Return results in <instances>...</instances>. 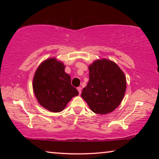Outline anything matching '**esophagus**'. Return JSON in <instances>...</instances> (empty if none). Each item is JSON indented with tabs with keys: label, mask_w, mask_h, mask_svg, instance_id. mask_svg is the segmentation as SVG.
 Segmentation results:
<instances>
[{
	"label": "esophagus",
	"mask_w": 159,
	"mask_h": 159,
	"mask_svg": "<svg viewBox=\"0 0 159 159\" xmlns=\"http://www.w3.org/2000/svg\"><path fill=\"white\" fill-rule=\"evenodd\" d=\"M77 90H78V91H79V95H80V94H81V88H80V87L77 88Z\"/></svg>",
	"instance_id": "esophagus-1"
}]
</instances>
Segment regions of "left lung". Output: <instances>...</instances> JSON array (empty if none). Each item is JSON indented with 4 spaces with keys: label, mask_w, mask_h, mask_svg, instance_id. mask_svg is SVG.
Instances as JSON below:
<instances>
[{
    "label": "left lung",
    "mask_w": 159,
    "mask_h": 159,
    "mask_svg": "<svg viewBox=\"0 0 159 159\" xmlns=\"http://www.w3.org/2000/svg\"><path fill=\"white\" fill-rule=\"evenodd\" d=\"M89 81L82 98L98 114H107L119 106L125 95L126 78L114 61L107 59L94 61L88 66Z\"/></svg>",
    "instance_id": "1"
}]
</instances>
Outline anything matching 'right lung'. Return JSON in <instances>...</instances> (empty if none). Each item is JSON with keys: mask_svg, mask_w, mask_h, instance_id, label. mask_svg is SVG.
I'll list each match as a JSON object with an SVG mask.
<instances>
[{"mask_svg": "<svg viewBox=\"0 0 159 159\" xmlns=\"http://www.w3.org/2000/svg\"><path fill=\"white\" fill-rule=\"evenodd\" d=\"M65 65L55 57L47 59L35 72L33 90L37 101L51 112L63 111L79 92L71 84V76L64 71Z\"/></svg>", "mask_w": 159, "mask_h": 159, "instance_id": "right-lung-1", "label": "right lung"}]
</instances>
